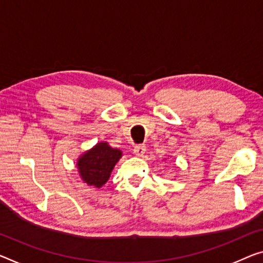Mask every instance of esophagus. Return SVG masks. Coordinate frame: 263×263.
I'll list each match as a JSON object with an SVG mask.
<instances>
[{
	"instance_id": "esophagus-1",
	"label": "esophagus",
	"mask_w": 263,
	"mask_h": 263,
	"mask_svg": "<svg viewBox=\"0 0 263 263\" xmlns=\"http://www.w3.org/2000/svg\"><path fill=\"white\" fill-rule=\"evenodd\" d=\"M145 153V145L144 144H137L134 147V154L136 156H143Z\"/></svg>"
}]
</instances>
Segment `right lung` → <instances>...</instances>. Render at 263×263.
Masks as SVG:
<instances>
[{
	"instance_id": "add662e5",
	"label": "right lung",
	"mask_w": 263,
	"mask_h": 263,
	"mask_svg": "<svg viewBox=\"0 0 263 263\" xmlns=\"http://www.w3.org/2000/svg\"><path fill=\"white\" fill-rule=\"evenodd\" d=\"M122 157V152L112 148L106 141L96 143L76 160V168L84 183L92 188H101L106 184L115 164Z\"/></svg>"
}]
</instances>
